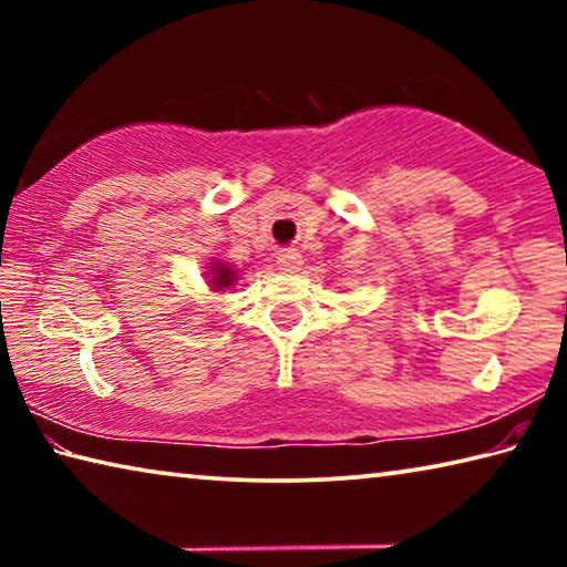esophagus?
Returning a JSON list of instances; mask_svg holds the SVG:
<instances>
[{
  "label": "esophagus",
  "instance_id": "1",
  "mask_svg": "<svg viewBox=\"0 0 567 567\" xmlns=\"http://www.w3.org/2000/svg\"><path fill=\"white\" fill-rule=\"evenodd\" d=\"M277 265H280V270L285 272H297L302 267V255L292 247L280 249V255H277Z\"/></svg>",
  "mask_w": 567,
  "mask_h": 567
}]
</instances>
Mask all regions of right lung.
Segmentation results:
<instances>
[{
    "mask_svg": "<svg viewBox=\"0 0 567 567\" xmlns=\"http://www.w3.org/2000/svg\"><path fill=\"white\" fill-rule=\"evenodd\" d=\"M207 275H209V287L219 292L227 290V287L235 285V280H237V272L227 262H209Z\"/></svg>",
    "mask_w": 567,
    "mask_h": 567,
    "instance_id": "add662e5",
    "label": "right lung"
}]
</instances>
